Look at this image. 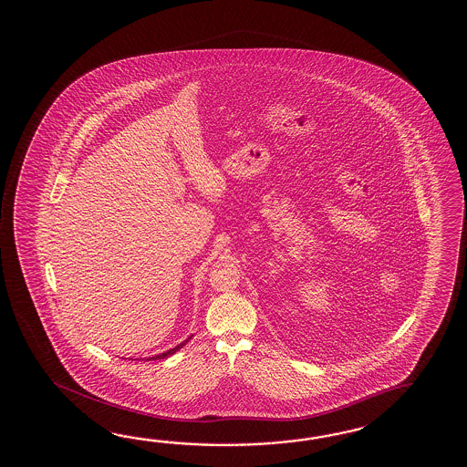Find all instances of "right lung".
<instances>
[{
	"label": "right lung",
	"mask_w": 467,
	"mask_h": 467,
	"mask_svg": "<svg viewBox=\"0 0 467 467\" xmlns=\"http://www.w3.org/2000/svg\"><path fill=\"white\" fill-rule=\"evenodd\" d=\"M190 338H192V337L187 338V340H183V342H182V344H179V346H177V348H170V350H167V352H163V354H160V356H155V358H153V360H157V358H169V356H171V354H175V352H177V350H180V348H183V346H185V344H187V342H189ZM150 358H147V360H150Z\"/></svg>",
	"instance_id": "add662e5"
}]
</instances>
